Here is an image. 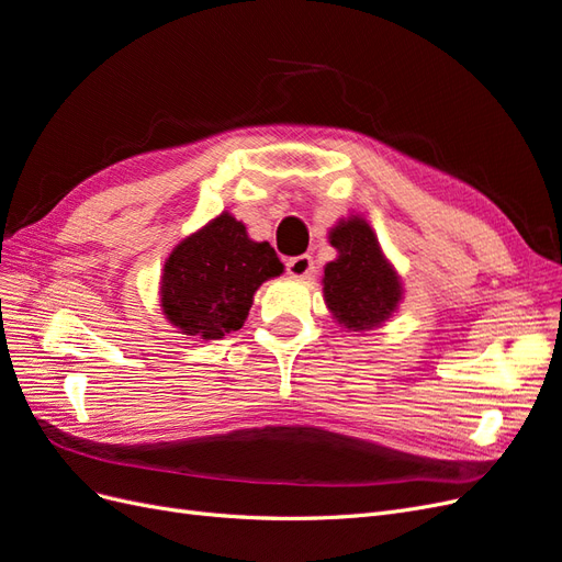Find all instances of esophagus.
Segmentation results:
<instances>
[{
  "label": "esophagus",
  "instance_id": "34e87169",
  "mask_svg": "<svg viewBox=\"0 0 562 562\" xmlns=\"http://www.w3.org/2000/svg\"><path fill=\"white\" fill-rule=\"evenodd\" d=\"M285 269L293 279H307L314 271V260L310 255H297V258H291L285 262Z\"/></svg>",
  "mask_w": 562,
  "mask_h": 562
}]
</instances>
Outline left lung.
I'll return each mask as SVG.
<instances>
[{
  "label": "left lung",
  "instance_id": "obj_1",
  "mask_svg": "<svg viewBox=\"0 0 562 562\" xmlns=\"http://www.w3.org/2000/svg\"><path fill=\"white\" fill-rule=\"evenodd\" d=\"M328 241L337 258L323 267V300L339 328L370 333L382 328L403 302V281L384 255L378 234L359 213L339 217Z\"/></svg>",
  "mask_w": 562,
  "mask_h": 562
}]
</instances>
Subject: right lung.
Wrapping results in <instances>:
<instances>
[{"label":"right lung","instance_id":"right-lung-1","mask_svg":"<svg viewBox=\"0 0 562 562\" xmlns=\"http://www.w3.org/2000/svg\"><path fill=\"white\" fill-rule=\"evenodd\" d=\"M283 274L267 241H252L246 225L223 211L171 250L159 283L166 321L192 339H223L239 330L258 288Z\"/></svg>","mask_w":562,"mask_h":562}]
</instances>
